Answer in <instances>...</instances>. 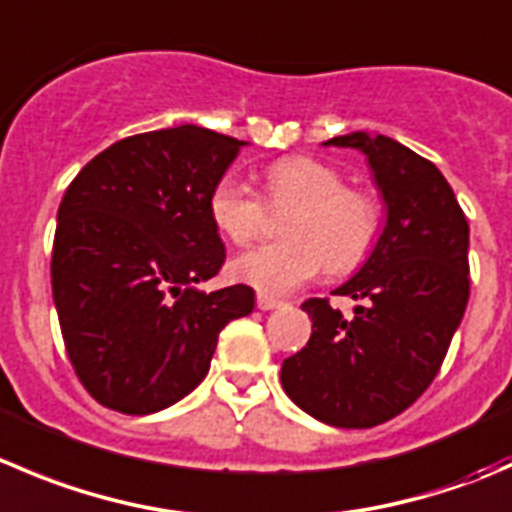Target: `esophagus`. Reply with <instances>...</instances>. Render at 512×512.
<instances>
[{
	"instance_id": "34e87169",
	"label": "esophagus",
	"mask_w": 512,
	"mask_h": 512,
	"mask_svg": "<svg viewBox=\"0 0 512 512\" xmlns=\"http://www.w3.org/2000/svg\"><path fill=\"white\" fill-rule=\"evenodd\" d=\"M257 307L260 310H277V307H282V300H275L270 295H257Z\"/></svg>"
}]
</instances>
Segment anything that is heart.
Returning <instances> with one entry per match:
<instances>
[{
  "mask_svg": "<svg viewBox=\"0 0 512 512\" xmlns=\"http://www.w3.org/2000/svg\"><path fill=\"white\" fill-rule=\"evenodd\" d=\"M267 202L292 210L285 242L235 257L232 277L262 295H287L325 267L347 275L367 260L380 235V207L367 192L345 187L340 172L312 157H285L265 172ZM210 220L235 245H247L265 227V202L237 177H220L207 197Z\"/></svg>",
  "mask_w": 512,
  "mask_h": 512,
  "instance_id": "1",
  "label": "heart"
}]
</instances>
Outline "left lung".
<instances>
[{"label": "left lung", "instance_id": "8db88e82", "mask_svg": "<svg viewBox=\"0 0 512 512\" xmlns=\"http://www.w3.org/2000/svg\"><path fill=\"white\" fill-rule=\"evenodd\" d=\"M370 165L385 227L365 265L335 290L357 300L347 320L312 297L310 342L282 362L297 408L335 428H372L408 410L445 360L470 297V230L443 172L385 135L332 137Z\"/></svg>", "mask_w": 512, "mask_h": 512}]
</instances>
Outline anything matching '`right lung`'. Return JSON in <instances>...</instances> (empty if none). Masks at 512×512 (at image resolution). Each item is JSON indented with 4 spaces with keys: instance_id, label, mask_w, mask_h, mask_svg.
Wrapping results in <instances>:
<instances>
[{
    "instance_id": "1",
    "label": "right lung",
    "mask_w": 512,
    "mask_h": 512,
    "mask_svg": "<svg viewBox=\"0 0 512 512\" xmlns=\"http://www.w3.org/2000/svg\"><path fill=\"white\" fill-rule=\"evenodd\" d=\"M247 142L180 124L114 142L62 197L52 295L74 372L97 403L150 415L205 380L247 285L197 290L225 265L207 197Z\"/></svg>"
}]
</instances>
